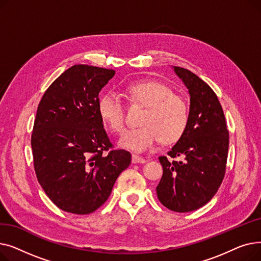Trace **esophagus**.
<instances>
[{
	"mask_svg": "<svg viewBox=\"0 0 261 261\" xmlns=\"http://www.w3.org/2000/svg\"><path fill=\"white\" fill-rule=\"evenodd\" d=\"M132 163H134V164H139V163L144 164V163H146V160L142 156H139L136 154H132Z\"/></svg>",
	"mask_w": 261,
	"mask_h": 261,
	"instance_id": "1",
	"label": "esophagus"
}]
</instances>
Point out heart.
<instances>
[{
  "mask_svg": "<svg viewBox=\"0 0 261 261\" xmlns=\"http://www.w3.org/2000/svg\"><path fill=\"white\" fill-rule=\"evenodd\" d=\"M125 93L132 103L146 108L141 118L142 127L123 132L118 145L135 152H146L163 138L171 143L179 140L186 130L189 108L186 100L172 89L156 80H142L126 87ZM101 120L113 132L125 126V107L113 92L103 94L98 101Z\"/></svg>",
  "mask_w": 261,
  "mask_h": 261,
  "instance_id": "1",
  "label": "heart"
}]
</instances>
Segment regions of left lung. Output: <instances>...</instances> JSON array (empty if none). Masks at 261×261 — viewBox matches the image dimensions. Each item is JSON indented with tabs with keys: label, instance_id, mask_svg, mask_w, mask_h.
<instances>
[{
	"label": "left lung",
	"instance_id": "8db88e82",
	"mask_svg": "<svg viewBox=\"0 0 261 261\" xmlns=\"http://www.w3.org/2000/svg\"><path fill=\"white\" fill-rule=\"evenodd\" d=\"M189 94V118L185 132L160 156L163 176L156 186L160 202L177 213L196 211L220 187L225 173L228 131L222 107L212 88L186 68L172 66Z\"/></svg>",
	"mask_w": 261,
	"mask_h": 261
}]
</instances>
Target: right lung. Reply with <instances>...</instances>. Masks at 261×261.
<instances>
[{"label": "right lung", "mask_w": 261, "mask_h": 261, "mask_svg": "<svg viewBox=\"0 0 261 261\" xmlns=\"http://www.w3.org/2000/svg\"><path fill=\"white\" fill-rule=\"evenodd\" d=\"M115 74L76 64L62 73L41 99L32 134L37 179L55 205L87 215L108 200L118 175L131 163L112 144L98 113V95Z\"/></svg>", "instance_id": "obj_1"}]
</instances>
